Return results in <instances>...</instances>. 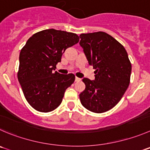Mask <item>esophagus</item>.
<instances>
[{
    "instance_id": "esophagus-1",
    "label": "esophagus",
    "mask_w": 150,
    "mask_h": 150,
    "mask_svg": "<svg viewBox=\"0 0 150 150\" xmlns=\"http://www.w3.org/2000/svg\"><path fill=\"white\" fill-rule=\"evenodd\" d=\"M75 81H76V82H80L81 79H80V78L76 77V78H75Z\"/></svg>"
}]
</instances>
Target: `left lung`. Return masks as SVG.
Listing matches in <instances>:
<instances>
[{
  "label": "left lung",
  "mask_w": 150,
  "mask_h": 150,
  "mask_svg": "<svg viewBox=\"0 0 150 150\" xmlns=\"http://www.w3.org/2000/svg\"><path fill=\"white\" fill-rule=\"evenodd\" d=\"M79 42L88 62L93 65L95 80L82 79L85 89L79 94L88 110L102 113L119 103L130 82L132 65L125 47L103 31L82 34Z\"/></svg>",
  "instance_id": "1"
}]
</instances>
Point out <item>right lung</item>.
I'll use <instances>...</instances> for the list:
<instances>
[{
    "instance_id": "right-lung-1",
    "label": "right lung",
    "mask_w": 150,
    "mask_h": 150,
    "mask_svg": "<svg viewBox=\"0 0 150 150\" xmlns=\"http://www.w3.org/2000/svg\"><path fill=\"white\" fill-rule=\"evenodd\" d=\"M79 40L76 34L51 28L35 33L22 48L18 78L25 99L34 109L48 112L59 106L75 76L54 70L66 48Z\"/></svg>"
}]
</instances>
